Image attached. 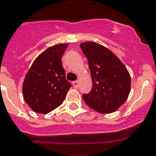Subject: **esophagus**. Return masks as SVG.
<instances>
[{
  "label": "esophagus",
  "instance_id": "esophagus-1",
  "mask_svg": "<svg viewBox=\"0 0 156 156\" xmlns=\"http://www.w3.org/2000/svg\"><path fill=\"white\" fill-rule=\"evenodd\" d=\"M72 84L75 88H78L79 87V81L78 80H75V81L72 82Z\"/></svg>",
  "mask_w": 156,
  "mask_h": 156
}]
</instances>
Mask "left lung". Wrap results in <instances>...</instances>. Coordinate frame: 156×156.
Wrapping results in <instances>:
<instances>
[{
    "instance_id": "obj_1",
    "label": "left lung",
    "mask_w": 156,
    "mask_h": 156,
    "mask_svg": "<svg viewBox=\"0 0 156 156\" xmlns=\"http://www.w3.org/2000/svg\"><path fill=\"white\" fill-rule=\"evenodd\" d=\"M80 48L89 62L91 91L83 94L90 108L107 114L115 112L127 100L131 78L123 62L107 47L94 41L83 42Z\"/></svg>"
}]
</instances>
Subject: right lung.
Returning a JSON list of instances; mask_svg holds the SVG:
<instances>
[{
	"mask_svg": "<svg viewBox=\"0 0 156 156\" xmlns=\"http://www.w3.org/2000/svg\"><path fill=\"white\" fill-rule=\"evenodd\" d=\"M67 44L49 47L35 59L23 84V96L32 111L47 114L64 101L72 84L66 80L61 58Z\"/></svg>",
	"mask_w": 156,
	"mask_h": 156,
	"instance_id": "add662e5",
	"label": "right lung"
}]
</instances>
